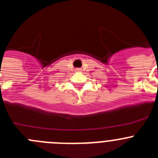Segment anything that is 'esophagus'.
<instances>
[{"instance_id":"34e87169","label":"esophagus","mask_w":158,"mask_h":158,"mask_svg":"<svg viewBox=\"0 0 158 158\" xmlns=\"http://www.w3.org/2000/svg\"><path fill=\"white\" fill-rule=\"evenodd\" d=\"M75 71H81V69H80V68H76V69H75Z\"/></svg>"}]
</instances>
